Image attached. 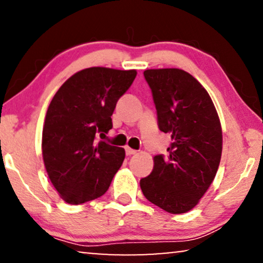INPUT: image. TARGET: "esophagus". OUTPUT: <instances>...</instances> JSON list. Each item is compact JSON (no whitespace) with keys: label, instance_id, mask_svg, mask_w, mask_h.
Returning <instances> with one entry per match:
<instances>
[{"label":"esophagus","instance_id":"esophagus-1","mask_svg":"<svg viewBox=\"0 0 263 263\" xmlns=\"http://www.w3.org/2000/svg\"><path fill=\"white\" fill-rule=\"evenodd\" d=\"M136 153H138V151L133 149L130 147H125V154H127V156H133V154H136Z\"/></svg>","mask_w":263,"mask_h":263}]
</instances>
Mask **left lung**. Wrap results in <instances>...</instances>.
I'll use <instances>...</instances> for the list:
<instances>
[{
    "label": "left lung",
    "instance_id": "1",
    "mask_svg": "<svg viewBox=\"0 0 263 263\" xmlns=\"http://www.w3.org/2000/svg\"><path fill=\"white\" fill-rule=\"evenodd\" d=\"M158 127L171 134L166 157H154L153 171L141 178L143 195L172 214L199 203L217 175L222 149L219 116L210 95L193 75L177 68L147 69Z\"/></svg>",
    "mask_w": 263,
    "mask_h": 263
}]
</instances>
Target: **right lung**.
Returning <instances> with one entry per match:
<instances>
[{
	"mask_svg": "<svg viewBox=\"0 0 263 263\" xmlns=\"http://www.w3.org/2000/svg\"><path fill=\"white\" fill-rule=\"evenodd\" d=\"M136 70L92 67L61 86L46 111L43 160L52 185L70 204L106 193L123 163V148L98 141L112 128L117 100L128 91Z\"/></svg>",
	"mask_w": 263,
	"mask_h": 263,
	"instance_id": "1",
	"label": "right lung"
}]
</instances>
